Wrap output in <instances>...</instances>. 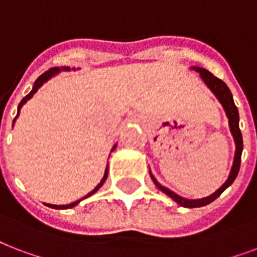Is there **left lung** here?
Wrapping results in <instances>:
<instances>
[{"instance_id":"obj_1","label":"left lung","mask_w":257,"mask_h":257,"mask_svg":"<svg viewBox=\"0 0 257 257\" xmlns=\"http://www.w3.org/2000/svg\"><path fill=\"white\" fill-rule=\"evenodd\" d=\"M197 71L201 74L202 79L205 81L209 89L215 94V97L220 99V102L222 103L225 111H226V115L229 118V126H230V131H232V135L234 137V142H236V155H234V162H233V167L232 171L229 174L228 181L225 182L224 185L221 186L220 189L217 190L214 194H211L210 197H206V198L202 199H186L179 197L178 194L172 193L171 190L166 189L163 186L158 183V181L155 179L154 175L152 176V181L156 185V187L159 190H162L164 194H167L170 198H172L176 203H179L181 206L183 207H201L205 206V205H209L210 202H213L214 199H217L220 197L221 194L224 193L225 190L228 189L229 186L232 185L233 181L236 179V176L238 174V170H240V163H241V152H242V136L241 132H240V128H238V110L236 105H234V101H233L232 93L226 85H225L224 81L218 79L217 76H214L211 72H209L205 68L201 67H194Z\"/></svg>"}]
</instances>
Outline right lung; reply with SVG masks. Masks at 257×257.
Here are the masks:
<instances>
[{
    "label": "right lung",
    "instance_id": "obj_1",
    "mask_svg": "<svg viewBox=\"0 0 257 257\" xmlns=\"http://www.w3.org/2000/svg\"><path fill=\"white\" fill-rule=\"evenodd\" d=\"M64 70H68V67H67V68H64ZM58 71H59V67H52V68H50V70H48V71H46V72H44V74H42V75H40V76H39V78H37L36 82H35V86H33L32 91H31V93H29L28 95H25V97L23 98V99H21V102L19 103V113H20V107L23 106V105H24V103L27 102V101H28L29 98L32 97L33 94L36 93L37 89H39V87H40V86H42L43 83H44V82L47 81V79H50L51 76L55 75V74H56V72H58ZM19 113H17V115H19ZM17 115H16V117H17ZM114 148H115V146L113 147V150H114ZM113 150H111V151H113ZM106 178H107V168H106V171H105V175H103V178H102V181H101V183H99V185H98L97 187H95V189H94L93 191H91V193L87 194V195H86V197H83V198H81V199H79V201H75V202L70 203V205H62V206H58V205H47V206L54 207V209H70V207L75 206V205H78V203L81 202L82 199L87 198V197H90V195H91V194L95 193V191H97V190L99 189V187H101V186L103 185V182L106 181Z\"/></svg>",
    "mask_w": 257,
    "mask_h": 257
}]
</instances>
